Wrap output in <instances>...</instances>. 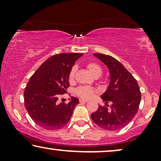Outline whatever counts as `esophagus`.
I'll return each instance as SVG.
<instances>
[{
  "mask_svg": "<svg viewBox=\"0 0 161 161\" xmlns=\"http://www.w3.org/2000/svg\"><path fill=\"white\" fill-rule=\"evenodd\" d=\"M79 101H80V103H87L88 102V100H85V99H80V100H79Z\"/></svg>",
  "mask_w": 161,
  "mask_h": 161,
  "instance_id": "34e87169",
  "label": "esophagus"
}]
</instances>
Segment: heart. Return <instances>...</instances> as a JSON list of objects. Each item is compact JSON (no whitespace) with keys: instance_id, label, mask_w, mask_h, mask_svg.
I'll return each instance as SVG.
<instances>
[{"instance_id":"1","label":"heart","mask_w":161,"mask_h":161,"mask_svg":"<svg viewBox=\"0 0 161 161\" xmlns=\"http://www.w3.org/2000/svg\"><path fill=\"white\" fill-rule=\"evenodd\" d=\"M86 67L89 72L93 75L94 76H100L102 74L103 69L98 64L95 62H89L86 64ZM77 68L76 67H72L70 69L69 74V80L72 82L74 80L75 77ZM94 90L89 86H80L75 90V93L79 97L82 98H90L94 94Z\"/></svg>"}]
</instances>
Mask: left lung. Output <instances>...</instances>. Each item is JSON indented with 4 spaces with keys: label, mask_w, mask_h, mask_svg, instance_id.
<instances>
[{
    "label": "left lung",
    "mask_w": 161,
    "mask_h": 161,
    "mask_svg": "<svg viewBox=\"0 0 161 161\" xmlns=\"http://www.w3.org/2000/svg\"><path fill=\"white\" fill-rule=\"evenodd\" d=\"M93 54L107 66L110 83L106 91L100 96L105 106L100 105L91 117L101 128L117 130L128 125L137 113L142 97L139 86L133 76L114 57ZM108 102L112 103L110 109L107 107Z\"/></svg>",
    "instance_id": "left-lung-1"
}]
</instances>
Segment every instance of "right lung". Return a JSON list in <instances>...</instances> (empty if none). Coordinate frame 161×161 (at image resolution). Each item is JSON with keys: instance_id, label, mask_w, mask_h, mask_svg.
I'll return each mask as SVG.
<instances>
[{"instance_id": "1", "label": "right lung", "mask_w": 161, "mask_h": 161, "mask_svg": "<svg viewBox=\"0 0 161 161\" xmlns=\"http://www.w3.org/2000/svg\"><path fill=\"white\" fill-rule=\"evenodd\" d=\"M83 53H60L47 59L31 77L25 92L26 110L36 125L48 130L60 129L67 124L79 103L72 97L67 104L57 103L59 94L69 86V74Z\"/></svg>"}]
</instances>
